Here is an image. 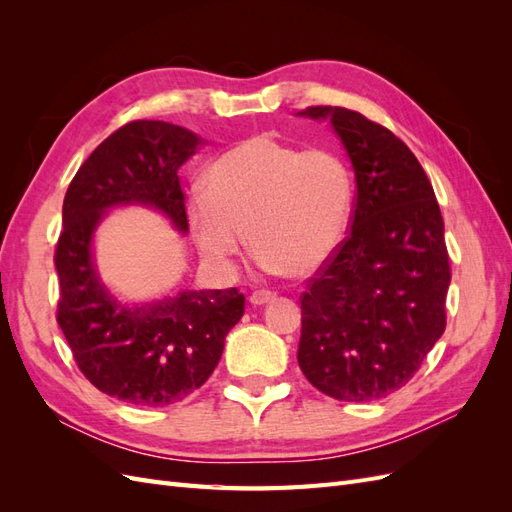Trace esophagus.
Instances as JSON below:
<instances>
[{
  "mask_svg": "<svg viewBox=\"0 0 512 512\" xmlns=\"http://www.w3.org/2000/svg\"><path fill=\"white\" fill-rule=\"evenodd\" d=\"M250 301H252V305H267V303L275 301V292H271V290H256V292H252Z\"/></svg>",
  "mask_w": 512,
  "mask_h": 512,
  "instance_id": "esophagus-1",
  "label": "esophagus"
}]
</instances>
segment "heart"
<instances>
[{"instance_id": "b5f03b06", "label": "heart", "mask_w": 512, "mask_h": 512, "mask_svg": "<svg viewBox=\"0 0 512 512\" xmlns=\"http://www.w3.org/2000/svg\"><path fill=\"white\" fill-rule=\"evenodd\" d=\"M188 220L200 250L215 258L243 252L245 235L265 265L288 277L322 269L342 247L354 211V175L333 149H301L254 136L207 170Z\"/></svg>"}]
</instances>
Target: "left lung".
Listing matches in <instances>:
<instances>
[{"mask_svg": "<svg viewBox=\"0 0 512 512\" xmlns=\"http://www.w3.org/2000/svg\"><path fill=\"white\" fill-rule=\"evenodd\" d=\"M329 119L354 168L350 232L301 294L299 367L339 401H376L408 384L446 327L451 284L436 194L404 141L342 106Z\"/></svg>", "mask_w": 512, "mask_h": 512, "instance_id": "1", "label": "left lung"}]
</instances>
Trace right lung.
<instances>
[{
  "mask_svg": "<svg viewBox=\"0 0 512 512\" xmlns=\"http://www.w3.org/2000/svg\"><path fill=\"white\" fill-rule=\"evenodd\" d=\"M200 138L175 123L138 119L121 126L83 162L64 198L55 247L57 322L76 365L98 391L143 408L175 404L218 367L228 331L243 316L237 288L181 290L136 307L100 282L91 239L106 209L147 205L188 230L179 168Z\"/></svg>",
  "mask_w": 512,
  "mask_h": 512,
  "instance_id": "obj_1",
  "label": "right lung"
}]
</instances>
